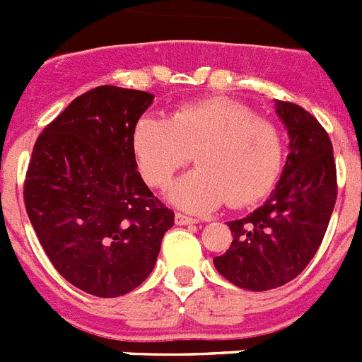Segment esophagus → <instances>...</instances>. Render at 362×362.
Here are the masks:
<instances>
[{
    "mask_svg": "<svg viewBox=\"0 0 362 362\" xmlns=\"http://www.w3.org/2000/svg\"><path fill=\"white\" fill-rule=\"evenodd\" d=\"M175 221H177V226H193V223H198V220H194V218L187 216V214H182V213L175 214Z\"/></svg>",
    "mask_w": 362,
    "mask_h": 362,
    "instance_id": "obj_1",
    "label": "esophagus"
}]
</instances>
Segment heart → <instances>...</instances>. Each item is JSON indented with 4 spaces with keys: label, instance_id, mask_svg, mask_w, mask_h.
<instances>
[{
    "label": "heart",
    "instance_id": "heart-1",
    "mask_svg": "<svg viewBox=\"0 0 362 362\" xmlns=\"http://www.w3.org/2000/svg\"><path fill=\"white\" fill-rule=\"evenodd\" d=\"M132 144L153 187L168 185L194 155L198 169L168 191V200L189 213H209L229 200L238 207L254 204L272 189L283 165L279 129L223 97L185 104L168 120L142 117Z\"/></svg>",
    "mask_w": 362,
    "mask_h": 362
}]
</instances>
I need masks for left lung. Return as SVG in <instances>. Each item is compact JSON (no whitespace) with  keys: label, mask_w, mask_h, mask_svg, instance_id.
I'll return each instance as SVG.
<instances>
[{"label":"left lung","mask_w":362,"mask_h":362,"mask_svg":"<svg viewBox=\"0 0 362 362\" xmlns=\"http://www.w3.org/2000/svg\"><path fill=\"white\" fill-rule=\"evenodd\" d=\"M288 155L276 189L258 209L227 221L233 243L214 267L233 285L263 292L292 281L310 263L337 198L330 136L307 110L276 100Z\"/></svg>","instance_id":"8db88e82"}]
</instances>
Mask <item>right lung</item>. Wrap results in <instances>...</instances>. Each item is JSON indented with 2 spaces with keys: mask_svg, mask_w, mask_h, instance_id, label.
<instances>
[{
  "mask_svg": "<svg viewBox=\"0 0 362 362\" xmlns=\"http://www.w3.org/2000/svg\"><path fill=\"white\" fill-rule=\"evenodd\" d=\"M155 95L99 86L43 129L25 180L39 243L66 281L97 298L141 285L175 213L136 171L132 136Z\"/></svg>",
  "mask_w": 362,
  "mask_h": 362,
  "instance_id": "obj_1",
  "label": "right lung"
}]
</instances>
